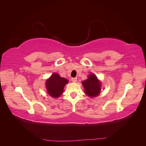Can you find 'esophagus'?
Here are the masks:
<instances>
[{"label":"esophagus","mask_w":146,"mask_h":146,"mask_svg":"<svg viewBox=\"0 0 146 146\" xmlns=\"http://www.w3.org/2000/svg\"><path fill=\"white\" fill-rule=\"evenodd\" d=\"M71 80H72V82H76L77 81V77L72 78H71Z\"/></svg>","instance_id":"1"}]
</instances>
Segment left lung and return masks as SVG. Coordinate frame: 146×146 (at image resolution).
Instances as JSON below:
<instances>
[{
  "label": "left lung",
  "mask_w": 146,
  "mask_h": 146,
  "mask_svg": "<svg viewBox=\"0 0 146 146\" xmlns=\"http://www.w3.org/2000/svg\"><path fill=\"white\" fill-rule=\"evenodd\" d=\"M85 88V92L90 97L98 96L101 89V84L97 78V77L93 74H91L88 78L82 82Z\"/></svg>",
  "instance_id": "8db88e82"
}]
</instances>
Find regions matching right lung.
<instances>
[{
  "mask_svg": "<svg viewBox=\"0 0 146 146\" xmlns=\"http://www.w3.org/2000/svg\"><path fill=\"white\" fill-rule=\"evenodd\" d=\"M68 83V80L61 77L58 74L54 73L48 79L46 85L48 94L53 98H58L63 92L65 85Z\"/></svg>",
  "mask_w": 146,
  "mask_h": 146,
  "instance_id": "obj_1",
  "label": "right lung"
}]
</instances>
